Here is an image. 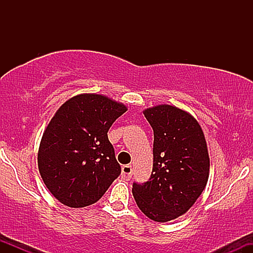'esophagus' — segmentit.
I'll return each mask as SVG.
<instances>
[{"mask_svg":"<svg viewBox=\"0 0 253 253\" xmlns=\"http://www.w3.org/2000/svg\"><path fill=\"white\" fill-rule=\"evenodd\" d=\"M132 165H124L123 169H121V177H123L124 179H126V181H128V179H130V177H132Z\"/></svg>","mask_w":253,"mask_h":253,"instance_id":"34e87169","label":"esophagus"}]
</instances>
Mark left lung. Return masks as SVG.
I'll return each instance as SVG.
<instances>
[{
	"label": "left lung",
	"instance_id": "1",
	"mask_svg": "<svg viewBox=\"0 0 253 253\" xmlns=\"http://www.w3.org/2000/svg\"><path fill=\"white\" fill-rule=\"evenodd\" d=\"M153 129V168L149 181L133 183L140 210L157 222L183 215L201 195L210 176L203 130L189 113L170 104L144 110Z\"/></svg>",
	"mask_w": 253,
	"mask_h": 253
}]
</instances>
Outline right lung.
Returning <instances> with one entry per match:
<instances>
[{
  "mask_svg": "<svg viewBox=\"0 0 253 253\" xmlns=\"http://www.w3.org/2000/svg\"><path fill=\"white\" fill-rule=\"evenodd\" d=\"M126 106L98 94H81L60 106L43 132L38 168L59 202L82 208L97 202L121 173L108 140Z\"/></svg>",
  "mask_w": 253,
  "mask_h": 253,
  "instance_id": "add662e5",
  "label": "right lung"
}]
</instances>
